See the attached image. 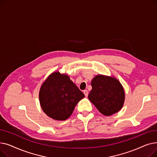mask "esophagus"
Instances as JSON below:
<instances>
[{"instance_id": "esophagus-1", "label": "esophagus", "mask_w": 157, "mask_h": 157, "mask_svg": "<svg viewBox=\"0 0 157 157\" xmlns=\"http://www.w3.org/2000/svg\"><path fill=\"white\" fill-rule=\"evenodd\" d=\"M83 93H84V94H85V95L86 97H88V90H83Z\"/></svg>"}]
</instances>
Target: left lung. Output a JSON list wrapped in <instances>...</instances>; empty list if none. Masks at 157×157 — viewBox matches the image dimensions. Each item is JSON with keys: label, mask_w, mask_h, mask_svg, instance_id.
<instances>
[{"label": "left lung", "mask_w": 157, "mask_h": 157, "mask_svg": "<svg viewBox=\"0 0 157 157\" xmlns=\"http://www.w3.org/2000/svg\"><path fill=\"white\" fill-rule=\"evenodd\" d=\"M91 85L88 98L101 113L111 116L121 109L125 92L117 79L99 74L92 79Z\"/></svg>", "instance_id": "left-lung-1"}]
</instances>
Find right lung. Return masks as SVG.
Here are the masks:
<instances>
[{
  "mask_svg": "<svg viewBox=\"0 0 157 157\" xmlns=\"http://www.w3.org/2000/svg\"><path fill=\"white\" fill-rule=\"evenodd\" d=\"M85 95L67 74L55 72L41 85L39 102L43 111L55 120H65Z\"/></svg>",
  "mask_w": 157,
  "mask_h": 157,
  "instance_id": "right-lung-1",
  "label": "right lung"
}]
</instances>
